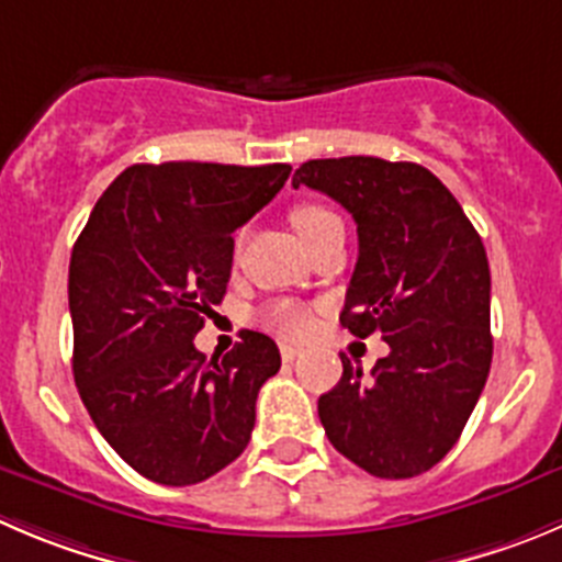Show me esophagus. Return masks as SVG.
Instances as JSON below:
<instances>
[{
    "label": "esophagus",
    "instance_id": "obj_1",
    "mask_svg": "<svg viewBox=\"0 0 562 562\" xmlns=\"http://www.w3.org/2000/svg\"><path fill=\"white\" fill-rule=\"evenodd\" d=\"M297 356H301V347H297V345H281V358H284V361H295Z\"/></svg>",
    "mask_w": 562,
    "mask_h": 562
}]
</instances>
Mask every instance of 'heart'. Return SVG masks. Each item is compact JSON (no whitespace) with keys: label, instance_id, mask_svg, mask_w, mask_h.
Returning a JSON list of instances; mask_svg holds the SVG:
<instances>
[{"label":"heart","instance_id":"heart-1","mask_svg":"<svg viewBox=\"0 0 562 562\" xmlns=\"http://www.w3.org/2000/svg\"><path fill=\"white\" fill-rule=\"evenodd\" d=\"M290 217L295 232L306 243V248L312 243H317L330 226H339L341 223L339 215L323 204H297ZM265 325L284 336H303L312 328V314L303 306H297V303H276V306H270L265 312Z\"/></svg>","mask_w":562,"mask_h":562}]
</instances>
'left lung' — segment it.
Wrapping results in <instances>:
<instances>
[{"mask_svg": "<svg viewBox=\"0 0 562 562\" xmlns=\"http://www.w3.org/2000/svg\"><path fill=\"white\" fill-rule=\"evenodd\" d=\"M339 201L358 226V261L339 323L381 334L389 356L317 403L330 445L375 477L405 480L456 447L491 370V272L483 239L436 176L378 157L308 159L292 187Z\"/></svg>", "mask_w": 562, "mask_h": 562, "instance_id": "8db88e82", "label": "left lung"}]
</instances>
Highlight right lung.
<instances>
[{
  "instance_id": "1",
  "label": "right lung",
  "mask_w": 562,
  "mask_h": 562,
  "mask_svg": "<svg viewBox=\"0 0 562 562\" xmlns=\"http://www.w3.org/2000/svg\"><path fill=\"white\" fill-rule=\"evenodd\" d=\"M290 165H132L95 201L68 267L74 381L106 445L143 477L192 485L237 461L281 370L270 336L226 356L192 339L232 278L234 237Z\"/></svg>"
}]
</instances>
